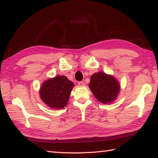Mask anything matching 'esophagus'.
<instances>
[{
  "label": "esophagus",
  "mask_w": 158,
  "mask_h": 158,
  "mask_svg": "<svg viewBox=\"0 0 158 158\" xmlns=\"http://www.w3.org/2000/svg\"><path fill=\"white\" fill-rule=\"evenodd\" d=\"M78 84L80 85V86H84V85H85L84 82H83V81H79V82L78 83Z\"/></svg>",
  "instance_id": "1"
}]
</instances>
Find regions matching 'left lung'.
<instances>
[{"mask_svg":"<svg viewBox=\"0 0 158 158\" xmlns=\"http://www.w3.org/2000/svg\"><path fill=\"white\" fill-rule=\"evenodd\" d=\"M89 87L95 97L105 104L114 101L120 90V85L117 80L102 72L93 74Z\"/></svg>","mask_w":158,"mask_h":158,"instance_id":"left-lung-1","label":"left lung"}]
</instances>
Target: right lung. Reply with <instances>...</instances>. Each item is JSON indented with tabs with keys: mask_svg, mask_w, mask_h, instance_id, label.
Returning <instances> with one entry per match:
<instances>
[{
	"mask_svg": "<svg viewBox=\"0 0 158 158\" xmlns=\"http://www.w3.org/2000/svg\"><path fill=\"white\" fill-rule=\"evenodd\" d=\"M74 84L65 76H57L49 79L42 85L40 98L44 102L52 109H63L69 100Z\"/></svg>",
	"mask_w": 158,
	"mask_h": 158,
	"instance_id": "obj_1",
	"label": "right lung"
}]
</instances>
